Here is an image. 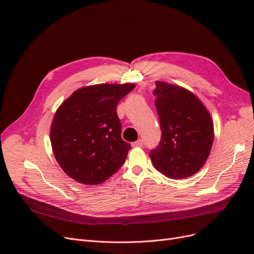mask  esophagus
<instances>
[{
	"instance_id": "34e87169",
	"label": "esophagus",
	"mask_w": 254,
	"mask_h": 254,
	"mask_svg": "<svg viewBox=\"0 0 254 254\" xmlns=\"http://www.w3.org/2000/svg\"><path fill=\"white\" fill-rule=\"evenodd\" d=\"M131 145H132V147H142V146H143V141L142 140H137L136 142H133Z\"/></svg>"
}]
</instances>
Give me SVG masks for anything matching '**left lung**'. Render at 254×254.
Masks as SVG:
<instances>
[{
    "instance_id": "left-lung-1",
    "label": "left lung",
    "mask_w": 254,
    "mask_h": 254,
    "mask_svg": "<svg viewBox=\"0 0 254 254\" xmlns=\"http://www.w3.org/2000/svg\"><path fill=\"white\" fill-rule=\"evenodd\" d=\"M155 106L162 130L160 145L149 152L157 171L171 179L199 172L210 156L214 124L203 103L178 84L156 81Z\"/></svg>"
}]
</instances>
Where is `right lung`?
Here are the masks:
<instances>
[{
	"label": "right lung",
	"mask_w": 254,
	"mask_h": 254,
	"mask_svg": "<svg viewBox=\"0 0 254 254\" xmlns=\"http://www.w3.org/2000/svg\"><path fill=\"white\" fill-rule=\"evenodd\" d=\"M134 83H99L74 91L54 115L53 153L63 171L81 184L96 186L124 164L130 144L123 141L117 113Z\"/></svg>",
	"instance_id": "obj_1"
}]
</instances>
